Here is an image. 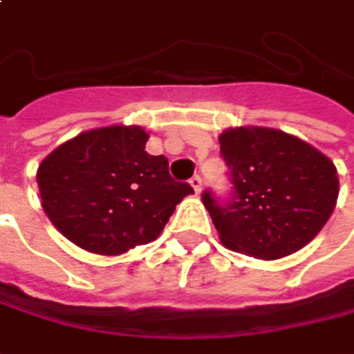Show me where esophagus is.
Wrapping results in <instances>:
<instances>
[{
    "label": "esophagus",
    "instance_id": "1",
    "mask_svg": "<svg viewBox=\"0 0 354 354\" xmlns=\"http://www.w3.org/2000/svg\"><path fill=\"white\" fill-rule=\"evenodd\" d=\"M189 183H191V187L195 189V193H199V191H201V185H203V179H201V175H197V173H195V175L189 179Z\"/></svg>",
    "mask_w": 354,
    "mask_h": 354
}]
</instances>
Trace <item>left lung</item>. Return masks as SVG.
I'll list each match as a JSON object with an SVG mask.
<instances>
[{"label":"left lung","instance_id":"left-lung-1","mask_svg":"<svg viewBox=\"0 0 354 354\" xmlns=\"http://www.w3.org/2000/svg\"><path fill=\"white\" fill-rule=\"evenodd\" d=\"M219 143L231 193L221 199L207 189L201 199L223 245L281 259L315 239L339 197L333 161L299 137L267 127L227 129Z\"/></svg>","mask_w":354,"mask_h":354}]
</instances>
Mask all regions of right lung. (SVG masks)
Segmentation results:
<instances>
[{"mask_svg":"<svg viewBox=\"0 0 354 354\" xmlns=\"http://www.w3.org/2000/svg\"><path fill=\"white\" fill-rule=\"evenodd\" d=\"M141 127L85 131L51 151L37 169L45 215L77 247L119 255L159 237L189 183L169 175L165 155L145 151Z\"/></svg>","mask_w":354,"mask_h":354,"instance_id":"obj_1","label":"right lung"}]
</instances>
